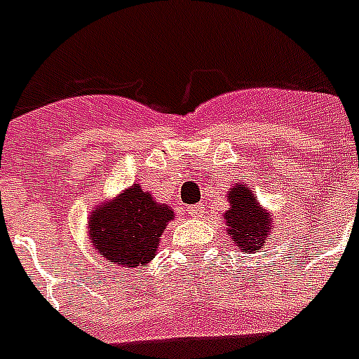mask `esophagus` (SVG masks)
Masks as SVG:
<instances>
[{"label":"esophagus","instance_id":"esophagus-1","mask_svg":"<svg viewBox=\"0 0 359 359\" xmlns=\"http://www.w3.org/2000/svg\"><path fill=\"white\" fill-rule=\"evenodd\" d=\"M203 212H205V207H203V205H194V207L188 208V216H190V218H201Z\"/></svg>","mask_w":359,"mask_h":359}]
</instances>
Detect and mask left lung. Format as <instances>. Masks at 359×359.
Wrapping results in <instances>:
<instances>
[{
	"mask_svg": "<svg viewBox=\"0 0 359 359\" xmlns=\"http://www.w3.org/2000/svg\"><path fill=\"white\" fill-rule=\"evenodd\" d=\"M229 208L224 212V222L227 225V235L231 244L244 253L264 248L273 231V214L264 208L257 199V194L248 188L244 182H235L227 191Z\"/></svg>",
	"mask_w": 359,
	"mask_h": 359,
	"instance_id": "8db88e82",
	"label": "left lung"
}]
</instances>
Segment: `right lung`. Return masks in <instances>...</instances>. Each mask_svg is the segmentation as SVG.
<instances>
[{
	"label": "right lung",
	"mask_w": 359,
	"mask_h": 359,
	"mask_svg": "<svg viewBox=\"0 0 359 359\" xmlns=\"http://www.w3.org/2000/svg\"><path fill=\"white\" fill-rule=\"evenodd\" d=\"M173 219V208L134 184L119 196L100 201L89 212L87 238L109 266H147L158 253L160 236Z\"/></svg>",
	"instance_id": "obj_1"
}]
</instances>
